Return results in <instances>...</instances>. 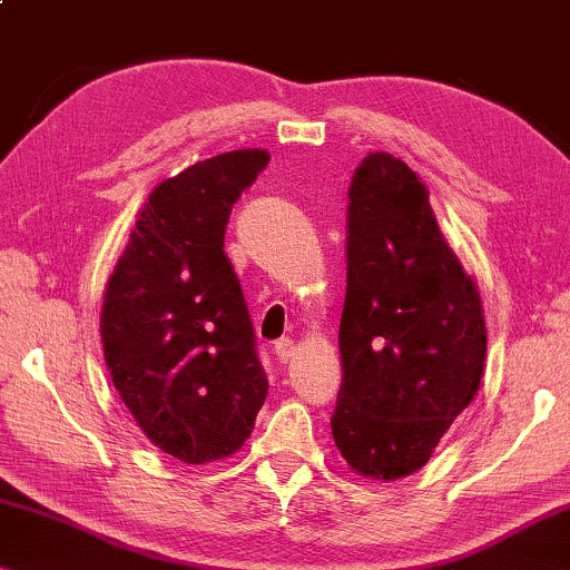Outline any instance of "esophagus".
Returning <instances> with one entry per match:
<instances>
[{"instance_id":"obj_1","label":"esophagus","mask_w":570,"mask_h":570,"mask_svg":"<svg viewBox=\"0 0 570 570\" xmlns=\"http://www.w3.org/2000/svg\"><path fill=\"white\" fill-rule=\"evenodd\" d=\"M273 352H275V356L279 358V362L287 364L293 358V354H295V344H293L291 338H279V341H275Z\"/></svg>"}]
</instances>
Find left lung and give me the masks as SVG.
<instances>
[{"instance_id": "8db88e82", "label": "left lung", "mask_w": 570, "mask_h": 570, "mask_svg": "<svg viewBox=\"0 0 570 570\" xmlns=\"http://www.w3.org/2000/svg\"><path fill=\"white\" fill-rule=\"evenodd\" d=\"M346 226L344 380L331 431L356 474L395 481L425 466L474 400L487 358L484 313L425 183L397 157H364Z\"/></svg>"}]
</instances>
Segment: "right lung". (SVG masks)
I'll use <instances>...</instances> for the list:
<instances>
[{
	"label": "right lung",
	"instance_id": "right-lung-1",
	"mask_svg": "<svg viewBox=\"0 0 570 570\" xmlns=\"http://www.w3.org/2000/svg\"><path fill=\"white\" fill-rule=\"evenodd\" d=\"M267 163V150H234L163 180L104 295L114 387L139 431L183 463L239 451L267 397L255 328L224 252L232 206Z\"/></svg>",
	"mask_w": 570,
	"mask_h": 570
}]
</instances>
